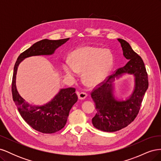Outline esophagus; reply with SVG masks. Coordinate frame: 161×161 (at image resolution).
Here are the masks:
<instances>
[{
	"label": "esophagus",
	"mask_w": 161,
	"mask_h": 161,
	"mask_svg": "<svg viewBox=\"0 0 161 161\" xmlns=\"http://www.w3.org/2000/svg\"><path fill=\"white\" fill-rule=\"evenodd\" d=\"M77 95L79 99H85L87 96V94L84 92H77Z\"/></svg>",
	"instance_id": "1"
}]
</instances>
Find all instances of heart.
<instances>
[{
	"mask_svg": "<svg viewBox=\"0 0 161 161\" xmlns=\"http://www.w3.org/2000/svg\"><path fill=\"white\" fill-rule=\"evenodd\" d=\"M70 64L63 65L69 75L76 72H82V80L88 86H95L103 80L113 66L114 59L111 52L94 46H84L70 54Z\"/></svg>",
	"mask_w": 161,
	"mask_h": 161,
	"instance_id": "obj_1",
	"label": "heart"
}]
</instances>
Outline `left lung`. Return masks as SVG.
<instances>
[{
    "instance_id": "8db88e82",
    "label": "left lung",
    "mask_w": 161,
    "mask_h": 161,
    "mask_svg": "<svg viewBox=\"0 0 161 161\" xmlns=\"http://www.w3.org/2000/svg\"><path fill=\"white\" fill-rule=\"evenodd\" d=\"M128 62L124 67L117 69L113 75L107 77L91 92L95 103L97 114L92 119L94 127L101 131L113 132L125 128L135 119L148 87V79L144 62L131 47L129 43L118 39ZM128 73L135 76V88L129 99L117 101L113 95L112 82L115 77ZM97 85V86H98Z\"/></svg>"
}]
</instances>
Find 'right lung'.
Returning a JSON list of instances; mask_svg holds the SVG:
<instances>
[{
	"label": "right lung",
	"mask_w": 161,
	"mask_h": 161,
	"mask_svg": "<svg viewBox=\"0 0 161 161\" xmlns=\"http://www.w3.org/2000/svg\"><path fill=\"white\" fill-rule=\"evenodd\" d=\"M69 38L58 40L45 39L34 43L19 56L14 66L12 80V95L14 103L23 119L32 128L43 134H52L60 131L66 124L72 107L78 100L75 88L61 89L50 102L43 106L29 104L19 95L15 80L19 64L25 58L32 56L51 55L58 47Z\"/></svg>",
	"instance_id": "obj_1"
}]
</instances>
